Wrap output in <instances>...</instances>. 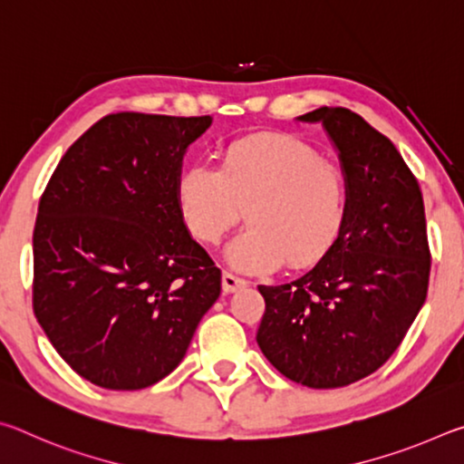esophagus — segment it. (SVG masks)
Wrapping results in <instances>:
<instances>
[{
    "label": "esophagus",
    "mask_w": 464,
    "mask_h": 464,
    "mask_svg": "<svg viewBox=\"0 0 464 464\" xmlns=\"http://www.w3.org/2000/svg\"><path fill=\"white\" fill-rule=\"evenodd\" d=\"M247 285H249V280H246V278L235 276V274H231V272L223 274V290H225V293H235V290L246 288Z\"/></svg>",
    "instance_id": "obj_1"
}]
</instances>
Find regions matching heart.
Wrapping results in <instances>:
<instances>
[{
  "instance_id": "heart-1",
  "label": "heart",
  "mask_w": 464,
  "mask_h": 464,
  "mask_svg": "<svg viewBox=\"0 0 464 464\" xmlns=\"http://www.w3.org/2000/svg\"><path fill=\"white\" fill-rule=\"evenodd\" d=\"M176 196L188 231L207 246H217L246 207L249 227L227 247V262L241 272L317 262L340 235L348 200L343 171L290 135L233 140L217 169L186 168Z\"/></svg>"
}]
</instances>
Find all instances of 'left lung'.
Returning a JSON list of instances; mask_svg holds the SVG:
<instances>
[{
    "mask_svg": "<svg viewBox=\"0 0 464 464\" xmlns=\"http://www.w3.org/2000/svg\"><path fill=\"white\" fill-rule=\"evenodd\" d=\"M298 121L324 124L337 149L345 218L307 274L257 286L266 311L256 340L286 379L337 389L379 371L426 303V213L401 153L362 116L324 106Z\"/></svg>",
    "mask_w": 464,
    "mask_h": 464,
    "instance_id": "1",
    "label": "left lung"
}]
</instances>
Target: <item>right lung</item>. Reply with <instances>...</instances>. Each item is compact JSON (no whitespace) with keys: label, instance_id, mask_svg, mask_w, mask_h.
Instances as JSON below:
<instances>
[{"label":"right lung","instance_id":"right-lung-1","mask_svg":"<svg viewBox=\"0 0 464 464\" xmlns=\"http://www.w3.org/2000/svg\"><path fill=\"white\" fill-rule=\"evenodd\" d=\"M210 116L108 114L61 157L38 204L33 307L85 381L137 391L182 362L221 295L176 186Z\"/></svg>","mask_w":464,"mask_h":464}]
</instances>
